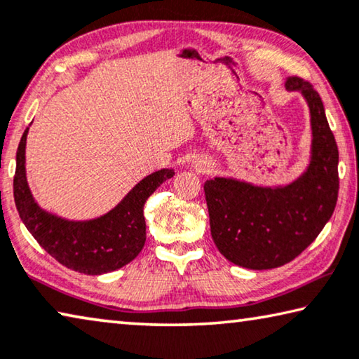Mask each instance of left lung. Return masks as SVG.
Segmentation results:
<instances>
[{"instance_id": "left-lung-1", "label": "left lung", "mask_w": 359, "mask_h": 359, "mask_svg": "<svg viewBox=\"0 0 359 359\" xmlns=\"http://www.w3.org/2000/svg\"><path fill=\"white\" fill-rule=\"evenodd\" d=\"M311 115V161L306 172L283 187H260L233 178L203 184L215 245L231 263L271 269L294 260L332 217L339 196V149L319 93L310 81L289 76Z\"/></svg>"}]
</instances>
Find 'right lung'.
<instances>
[{"mask_svg": "<svg viewBox=\"0 0 359 359\" xmlns=\"http://www.w3.org/2000/svg\"><path fill=\"white\" fill-rule=\"evenodd\" d=\"M24 131L15 154L14 202L25 228L53 258L74 271L104 274L133 262L146 242L144 203L173 170L163 168L140 181L117 207L88 222H69L40 208L25 176Z\"/></svg>", "mask_w": 359, "mask_h": 359, "instance_id": "obj_1", "label": "right lung"}]
</instances>
